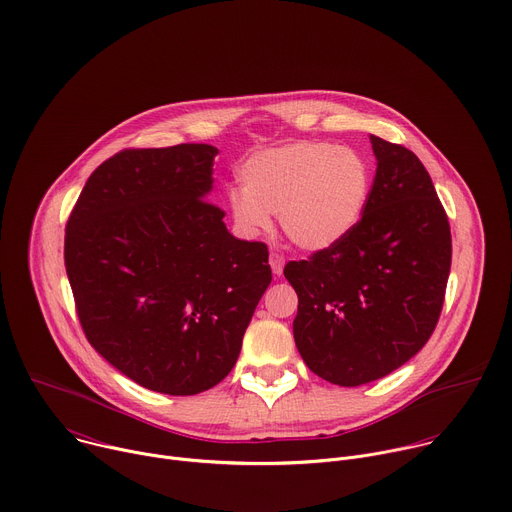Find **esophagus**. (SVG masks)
Wrapping results in <instances>:
<instances>
[{"mask_svg":"<svg viewBox=\"0 0 512 512\" xmlns=\"http://www.w3.org/2000/svg\"><path fill=\"white\" fill-rule=\"evenodd\" d=\"M269 265H271V271H273V275H281L283 273V265H285V259L279 255V253H271V257H269Z\"/></svg>","mask_w":512,"mask_h":512,"instance_id":"obj_1","label":"esophagus"}]
</instances>
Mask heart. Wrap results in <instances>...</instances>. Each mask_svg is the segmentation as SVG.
<instances>
[{
    "instance_id": "b5f03b06",
    "label": "heart",
    "mask_w": 512,
    "mask_h": 512,
    "mask_svg": "<svg viewBox=\"0 0 512 512\" xmlns=\"http://www.w3.org/2000/svg\"><path fill=\"white\" fill-rule=\"evenodd\" d=\"M241 186L227 196L237 229L245 237L269 231L277 214L283 235L304 251L342 243L369 204L373 176L358 152L326 141L277 145L251 156Z\"/></svg>"
}]
</instances>
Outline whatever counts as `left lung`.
Wrapping results in <instances>:
<instances>
[{"label": "left lung", "mask_w": 512, "mask_h": 512, "mask_svg": "<svg viewBox=\"0 0 512 512\" xmlns=\"http://www.w3.org/2000/svg\"><path fill=\"white\" fill-rule=\"evenodd\" d=\"M377 174L358 227L308 261H289L296 346L328 383L358 387L415 356L442 314L452 265L446 210L419 158L371 135Z\"/></svg>", "instance_id": "1"}]
</instances>
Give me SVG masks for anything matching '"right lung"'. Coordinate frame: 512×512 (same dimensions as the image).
I'll return each mask as SVG.
<instances>
[{"label": "right lung", "instance_id": "1", "mask_svg": "<svg viewBox=\"0 0 512 512\" xmlns=\"http://www.w3.org/2000/svg\"><path fill=\"white\" fill-rule=\"evenodd\" d=\"M218 150H125L87 180L64 265L93 348L137 385L196 395L221 383L271 283L267 247L206 202Z\"/></svg>", "mask_w": 512, "mask_h": 512}]
</instances>
